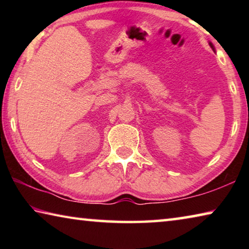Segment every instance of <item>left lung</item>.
I'll use <instances>...</instances> for the list:
<instances>
[{
  "instance_id": "left-lung-1",
  "label": "left lung",
  "mask_w": 249,
  "mask_h": 249,
  "mask_svg": "<svg viewBox=\"0 0 249 249\" xmlns=\"http://www.w3.org/2000/svg\"><path fill=\"white\" fill-rule=\"evenodd\" d=\"M209 45L211 46V48H212V49L214 50V52H215V47H214V46H213V44H212V43H211V41H209Z\"/></svg>"
}]
</instances>
